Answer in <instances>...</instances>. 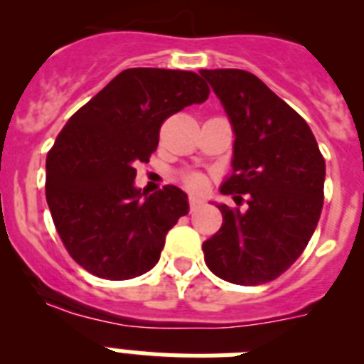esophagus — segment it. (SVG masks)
Returning a JSON list of instances; mask_svg holds the SVG:
<instances>
[{"instance_id":"obj_1","label":"esophagus","mask_w":364,"mask_h":364,"mask_svg":"<svg viewBox=\"0 0 364 364\" xmlns=\"http://www.w3.org/2000/svg\"><path fill=\"white\" fill-rule=\"evenodd\" d=\"M200 204H202V200H200V198L193 197V195H191V197H189V211H195V210H197V208H198V205H200Z\"/></svg>"}]
</instances>
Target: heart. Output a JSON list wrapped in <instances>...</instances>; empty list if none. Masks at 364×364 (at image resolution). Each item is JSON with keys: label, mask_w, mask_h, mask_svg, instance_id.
Returning a JSON list of instances; mask_svg holds the SVG:
<instances>
[{"label": "heart", "mask_w": 364, "mask_h": 364, "mask_svg": "<svg viewBox=\"0 0 364 364\" xmlns=\"http://www.w3.org/2000/svg\"><path fill=\"white\" fill-rule=\"evenodd\" d=\"M182 182H184L186 188L198 191V189L204 188L205 178H204V175H200V173L188 171V173H184V175H182Z\"/></svg>", "instance_id": "b5f03b06"}]
</instances>
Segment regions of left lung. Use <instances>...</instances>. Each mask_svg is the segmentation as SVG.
I'll list each match as a JSON object with an SVG mask.
<instances>
[{
  "label": "left lung",
  "instance_id": "1",
  "mask_svg": "<svg viewBox=\"0 0 364 364\" xmlns=\"http://www.w3.org/2000/svg\"><path fill=\"white\" fill-rule=\"evenodd\" d=\"M235 131L233 175L224 195L246 211L220 204L222 226L202 244L208 268L233 284L277 279L311 239L324 200V159L304 118L240 69L202 70Z\"/></svg>",
  "mask_w": 364,
  "mask_h": 364
}]
</instances>
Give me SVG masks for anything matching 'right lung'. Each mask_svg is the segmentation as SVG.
Masks as SVG:
<instances>
[{"instance_id": "1", "label": "right lung", "mask_w": 364, "mask_h": 364, "mask_svg": "<svg viewBox=\"0 0 364 364\" xmlns=\"http://www.w3.org/2000/svg\"><path fill=\"white\" fill-rule=\"evenodd\" d=\"M208 96L191 70L125 69L63 125L47 154L45 195L63 246L83 269L127 281L159 262L167 231L188 215V195L164 186L142 198L134 166L149 162L167 118Z\"/></svg>"}]
</instances>
